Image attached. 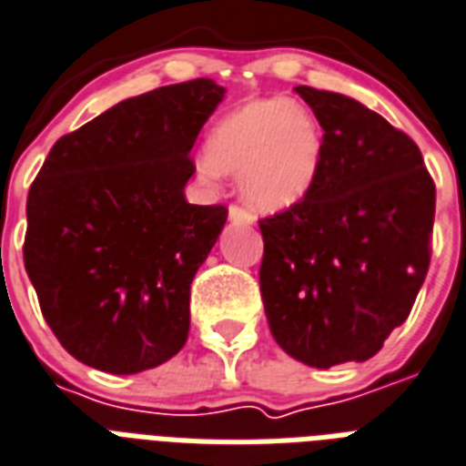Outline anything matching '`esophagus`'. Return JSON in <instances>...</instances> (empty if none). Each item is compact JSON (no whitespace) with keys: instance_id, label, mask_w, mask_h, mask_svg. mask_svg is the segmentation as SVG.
Segmentation results:
<instances>
[{"instance_id":"34e87169","label":"esophagus","mask_w":466,"mask_h":466,"mask_svg":"<svg viewBox=\"0 0 466 466\" xmlns=\"http://www.w3.org/2000/svg\"><path fill=\"white\" fill-rule=\"evenodd\" d=\"M229 219H232L234 225H251V222H254L251 212L239 208V205H232V208H229Z\"/></svg>"}]
</instances>
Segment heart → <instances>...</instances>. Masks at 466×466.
Wrapping results in <instances>:
<instances>
[{
    "label": "heart",
    "mask_w": 466,
    "mask_h": 466,
    "mask_svg": "<svg viewBox=\"0 0 466 466\" xmlns=\"http://www.w3.org/2000/svg\"><path fill=\"white\" fill-rule=\"evenodd\" d=\"M322 163V131L305 106L286 97L254 99L219 119L202 177L239 176L244 200L258 212H283L310 193Z\"/></svg>",
    "instance_id": "obj_1"
}]
</instances>
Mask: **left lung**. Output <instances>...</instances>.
I'll use <instances>...</instances> for the list:
<instances>
[{"label":"left lung","mask_w":466,"mask_h":466,"mask_svg":"<svg viewBox=\"0 0 466 466\" xmlns=\"http://www.w3.org/2000/svg\"><path fill=\"white\" fill-rule=\"evenodd\" d=\"M322 127L303 200L258 222L273 339L308 367L367 361L406 322L431 266L435 183L420 148L339 92L298 85Z\"/></svg>","instance_id":"left-lung-1"}]
</instances>
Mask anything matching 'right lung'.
Instances as JSON below:
<instances>
[{
	"mask_svg": "<svg viewBox=\"0 0 466 466\" xmlns=\"http://www.w3.org/2000/svg\"><path fill=\"white\" fill-rule=\"evenodd\" d=\"M225 87L198 77L106 109L56 141L26 200L24 266L58 342L106 374L183 350L190 283L227 222L190 205V151Z\"/></svg>",
	"mask_w": 466,
	"mask_h": 466,
	"instance_id": "obj_1",
	"label": "right lung"
}]
</instances>
